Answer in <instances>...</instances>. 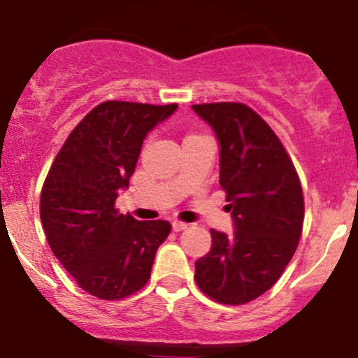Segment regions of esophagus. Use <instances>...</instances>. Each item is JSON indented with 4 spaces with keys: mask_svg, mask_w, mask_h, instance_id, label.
Masks as SVG:
<instances>
[{
    "mask_svg": "<svg viewBox=\"0 0 358 358\" xmlns=\"http://www.w3.org/2000/svg\"><path fill=\"white\" fill-rule=\"evenodd\" d=\"M184 229H187V224L179 222V220H174V222H172V231H174V233H180V231Z\"/></svg>",
    "mask_w": 358,
    "mask_h": 358,
    "instance_id": "1",
    "label": "esophagus"
}]
</instances>
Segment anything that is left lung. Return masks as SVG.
<instances>
[{"label":"left lung","mask_w":358,"mask_h":358,"mask_svg":"<svg viewBox=\"0 0 358 358\" xmlns=\"http://www.w3.org/2000/svg\"><path fill=\"white\" fill-rule=\"evenodd\" d=\"M219 141V182L234 233L212 229L194 262L198 286L215 301L241 305L271 289L289 264L303 226V193L285 146L243 103L193 105Z\"/></svg>","instance_id":"1"}]
</instances>
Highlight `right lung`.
<instances>
[{"instance_id":"1","label":"right lung","mask_w":358,"mask_h":358,"mask_svg":"<svg viewBox=\"0 0 358 358\" xmlns=\"http://www.w3.org/2000/svg\"><path fill=\"white\" fill-rule=\"evenodd\" d=\"M178 105L105 101L58 152L41 191V222L55 257L84 291L119 300L148 282L171 233L165 220H136L115 208L150 131Z\"/></svg>"}]
</instances>
